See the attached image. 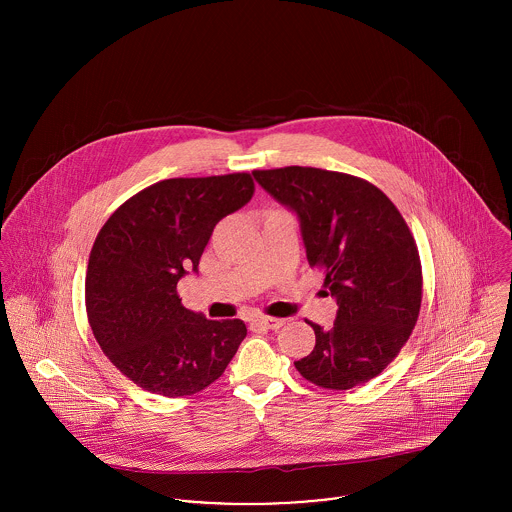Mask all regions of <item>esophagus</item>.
<instances>
[{
    "instance_id": "esophagus-1",
    "label": "esophagus",
    "mask_w": 512,
    "mask_h": 512,
    "mask_svg": "<svg viewBox=\"0 0 512 512\" xmlns=\"http://www.w3.org/2000/svg\"><path fill=\"white\" fill-rule=\"evenodd\" d=\"M286 323V319H276V317H256L252 325L262 327V329H280Z\"/></svg>"
}]
</instances>
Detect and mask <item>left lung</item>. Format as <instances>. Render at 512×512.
Returning <instances> with one entry per match:
<instances>
[{
	"instance_id": "obj_1",
	"label": "left lung",
	"mask_w": 512,
	"mask_h": 512,
	"mask_svg": "<svg viewBox=\"0 0 512 512\" xmlns=\"http://www.w3.org/2000/svg\"><path fill=\"white\" fill-rule=\"evenodd\" d=\"M299 220L311 266L325 270L337 299L331 329L311 323L315 349L295 368L303 378L349 390L380 374L408 341L422 303V266L394 203L353 175L315 167L252 173Z\"/></svg>"
}]
</instances>
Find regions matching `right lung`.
<instances>
[{
    "label": "right lung",
    "instance_id": "right-lung-1",
    "mask_svg": "<svg viewBox=\"0 0 512 512\" xmlns=\"http://www.w3.org/2000/svg\"><path fill=\"white\" fill-rule=\"evenodd\" d=\"M254 195L248 173L165 179L128 199L100 228L86 270V313L112 361L147 392L191 396L215 382L246 337L240 319L181 305L219 220Z\"/></svg>",
    "mask_w": 512,
    "mask_h": 512
}]
</instances>
